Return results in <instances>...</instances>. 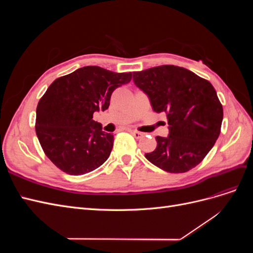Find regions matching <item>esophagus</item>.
<instances>
[{"mask_svg": "<svg viewBox=\"0 0 253 253\" xmlns=\"http://www.w3.org/2000/svg\"><path fill=\"white\" fill-rule=\"evenodd\" d=\"M129 133H131L136 139H140V138H142L143 137V133H141V132H138V131H136V129H129L128 131Z\"/></svg>", "mask_w": 253, "mask_h": 253, "instance_id": "obj_1", "label": "esophagus"}]
</instances>
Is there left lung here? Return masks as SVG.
I'll return each mask as SVG.
<instances>
[{
	"mask_svg": "<svg viewBox=\"0 0 253 253\" xmlns=\"http://www.w3.org/2000/svg\"><path fill=\"white\" fill-rule=\"evenodd\" d=\"M153 110L166 113L169 136L156 137L150 163L169 173H185L200 164L220 133L223 105L212 84L187 68L160 65L133 73Z\"/></svg>",
	"mask_w": 253,
	"mask_h": 253,
	"instance_id": "obj_1",
	"label": "left lung"
}]
</instances>
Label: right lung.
I'll return each mask as SVG.
<instances>
[{
    "mask_svg": "<svg viewBox=\"0 0 253 253\" xmlns=\"http://www.w3.org/2000/svg\"><path fill=\"white\" fill-rule=\"evenodd\" d=\"M131 79L132 73L84 66L50 84L37 106L36 133L61 171L83 175L109 158L114 136L102 131L93 115L109 109L113 91Z\"/></svg>",
    "mask_w": 253,
    "mask_h": 253,
    "instance_id": "add662e5",
    "label": "right lung"
}]
</instances>
